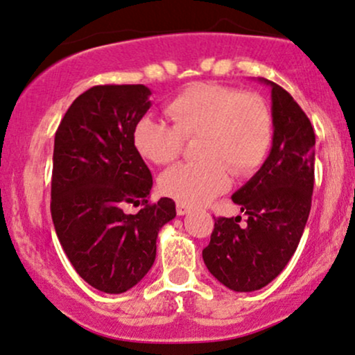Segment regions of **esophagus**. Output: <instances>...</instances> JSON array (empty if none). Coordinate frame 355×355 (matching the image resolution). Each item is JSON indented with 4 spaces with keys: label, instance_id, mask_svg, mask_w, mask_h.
Segmentation results:
<instances>
[{
    "label": "esophagus",
    "instance_id": "1",
    "mask_svg": "<svg viewBox=\"0 0 355 355\" xmlns=\"http://www.w3.org/2000/svg\"><path fill=\"white\" fill-rule=\"evenodd\" d=\"M189 211H190L189 205L180 203V202L177 203V213H178V215H187V213H189Z\"/></svg>",
    "mask_w": 355,
    "mask_h": 355
}]
</instances>
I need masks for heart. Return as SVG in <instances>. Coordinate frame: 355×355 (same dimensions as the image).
<instances>
[{"mask_svg": "<svg viewBox=\"0 0 355 355\" xmlns=\"http://www.w3.org/2000/svg\"><path fill=\"white\" fill-rule=\"evenodd\" d=\"M172 125L144 117L134 127L137 152L155 165L172 164L183 140L198 137V162L182 164L160 177V190L180 203L196 207L230 185V172L243 177L266 159L272 142V115L261 96L220 84L189 85L166 102Z\"/></svg>", "mask_w": 355, "mask_h": 355, "instance_id": "obj_1", "label": "heart"}]
</instances>
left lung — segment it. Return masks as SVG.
<instances>
[{
    "label": "left lung",
    "instance_id": "obj_1",
    "mask_svg": "<svg viewBox=\"0 0 355 355\" xmlns=\"http://www.w3.org/2000/svg\"><path fill=\"white\" fill-rule=\"evenodd\" d=\"M264 80V79H263ZM272 147L266 162L232 200L248 216L215 218L203 261L221 284L238 293L261 289L284 270L311 211L315 135L304 110L271 80Z\"/></svg>",
    "mask_w": 355,
    "mask_h": 355
}]
</instances>
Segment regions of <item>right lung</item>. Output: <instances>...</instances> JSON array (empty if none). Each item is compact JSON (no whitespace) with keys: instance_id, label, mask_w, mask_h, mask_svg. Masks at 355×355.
<instances>
[{"instance_id":"right-lung-1","label":"right lung","mask_w":355,"mask_h":355,"mask_svg":"<svg viewBox=\"0 0 355 355\" xmlns=\"http://www.w3.org/2000/svg\"><path fill=\"white\" fill-rule=\"evenodd\" d=\"M142 84L94 85L71 104L54 137L51 216L64 253L102 293L134 288L155 261L160 228L175 202H148L152 173L134 145L150 109ZM125 204L143 207L135 216Z\"/></svg>"}]
</instances>
